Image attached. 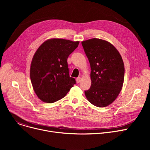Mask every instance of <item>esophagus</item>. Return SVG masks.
Instances as JSON below:
<instances>
[{"label": "esophagus", "instance_id": "obj_1", "mask_svg": "<svg viewBox=\"0 0 150 150\" xmlns=\"http://www.w3.org/2000/svg\"><path fill=\"white\" fill-rule=\"evenodd\" d=\"M76 83H79L81 81V77H78V78H76Z\"/></svg>", "mask_w": 150, "mask_h": 150}]
</instances>
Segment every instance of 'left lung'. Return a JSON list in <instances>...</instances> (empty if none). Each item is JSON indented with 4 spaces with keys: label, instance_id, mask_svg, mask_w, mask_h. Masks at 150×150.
<instances>
[{
    "label": "left lung",
    "instance_id": "obj_1",
    "mask_svg": "<svg viewBox=\"0 0 150 150\" xmlns=\"http://www.w3.org/2000/svg\"><path fill=\"white\" fill-rule=\"evenodd\" d=\"M91 65V86L84 91L93 105L106 107L117 98L124 81L125 67L120 53L110 42L93 38L81 42Z\"/></svg>",
    "mask_w": 150,
    "mask_h": 150
}]
</instances>
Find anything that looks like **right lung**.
I'll return each instance as SVG.
<instances>
[{"instance_id": "1", "label": "right lung", "mask_w": 150, "mask_h": 150, "mask_svg": "<svg viewBox=\"0 0 150 150\" xmlns=\"http://www.w3.org/2000/svg\"><path fill=\"white\" fill-rule=\"evenodd\" d=\"M79 41L53 38L43 42L35 52L30 66V79L38 97L52 103L66 96L76 83L69 76L67 58Z\"/></svg>"}]
</instances>
